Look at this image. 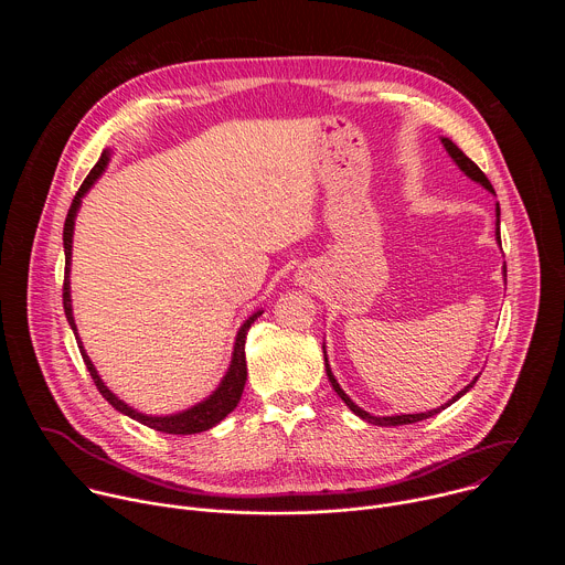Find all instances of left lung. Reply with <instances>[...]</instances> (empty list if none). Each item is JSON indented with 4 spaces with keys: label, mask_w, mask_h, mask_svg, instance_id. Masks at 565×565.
<instances>
[{
    "label": "left lung",
    "mask_w": 565,
    "mask_h": 565,
    "mask_svg": "<svg viewBox=\"0 0 565 565\" xmlns=\"http://www.w3.org/2000/svg\"><path fill=\"white\" fill-rule=\"evenodd\" d=\"M443 145H445V149L449 151V156L456 160V166L471 179V181H476V183H480L482 188L486 190H490L492 194H494V188H492V183H490V179L480 172V168L473 163L471 158H467L449 138H443ZM497 216H501V210L497 207ZM497 225H501V221H497ZM497 234H499V227H497ZM499 241H501V234H499ZM324 364H327V375H329V380H331V384H333V388H335V393L347 402V407L355 414V416H360L362 420H366V423H371V425H377V427H397V425H412V423H420V420H427V418H431V416H436V414H440L445 407H449V405H454V402L460 397V395H465L473 384H476V380L478 377H473V382L471 384H467L460 393H456L445 407H438V409H434V412H427V414H412V416H391V418H377V416H371V414H366L364 409H360L355 402L340 388V384H338V380L333 377V373H331V366H329V360H327V351H324Z\"/></svg>",
    "instance_id": "8db88e82"
}]
</instances>
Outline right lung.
<instances>
[{"label": "right lung", "instance_id": "right-lung-1", "mask_svg": "<svg viewBox=\"0 0 565 565\" xmlns=\"http://www.w3.org/2000/svg\"><path fill=\"white\" fill-rule=\"evenodd\" d=\"M109 163V151H103L100 160L94 166V170L89 172V177L83 181V185H79L77 194L73 196V203L68 207V214H66V221H64V286H62V303H64V315L68 319V324L75 333V321H73V312H71V295H68V266H71V238H73V223H75V212L79 207V201H83V196L89 192V188L96 183V179L105 172ZM262 315L255 312L250 319H246V324L238 329L236 333V342H234V353H232V364L223 377V382L218 384V388L203 402H199L196 407L183 412V414H177V416H166V418H156V416H145V414H138L136 409L127 407L122 399H118L107 386L105 382L100 380L98 371L94 369L89 355L85 353L83 349V342L77 340V333H75V340L79 342L77 349L79 353H83V360L92 373V380L94 384L98 386V391L103 393V397L109 402L111 407H116L120 414L138 420L140 425L145 427H151L160 434H174V436H188V434H201L205 429H212L214 425H218L230 412H234V407L238 405L241 399V393H244V386H246V380H248V369H246V335H248V329L255 324V319Z\"/></svg>", "mask_w": 565, "mask_h": 565}]
</instances>
